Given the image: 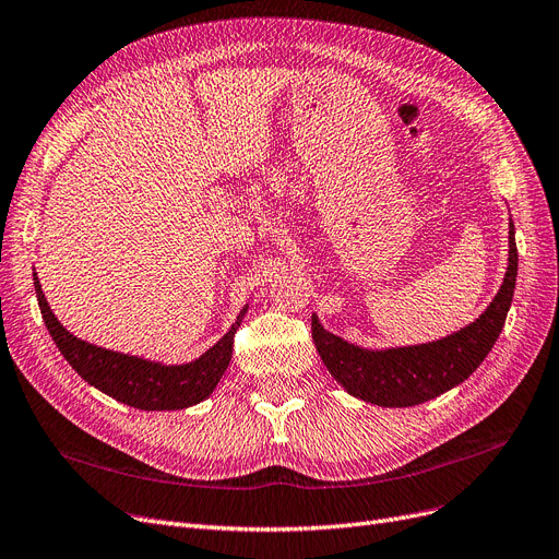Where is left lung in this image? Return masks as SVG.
I'll return each instance as SVG.
<instances>
[{
  "instance_id": "8db88e82",
  "label": "left lung",
  "mask_w": 559,
  "mask_h": 559,
  "mask_svg": "<svg viewBox=\"0 0 559 559\" xmlns=\"http://www.w3.org/2000/svg\"><path fill=\"white\" fill-rule=\"evenodd\" d=\"M515 276H519V251H515L513 223H509L504 281L477 320L432 343L370 349L326 332L318 316H313L311 329L318 355L349 396L380 407L426 403L459 386L481 366L504 326Z\"/></svg>"
}]
</instances>
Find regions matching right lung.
Masks as SVG:
<instances>
[{"label": "right lung", "mask_w": 559, "mask_h": 559, "mask_svg": "<svg viewBox=\"0 0 559 559\" xmlns=\"http://www.w3.org/2000/svg\"><path fill=\"white\" fill-rule=\"evenodd\" d=\"M34 287L48 332L75 373L110 399L147 412L183 409L210 399L227 366H230L235 334L248 311L246 304L233 326L227 329V334L198 359L189 364H160L135 355L115 353V349L98 347L73 336L52 313L36 272Z\"/></svg>", "instance_id": "right-lung-1"}]
</instances>
